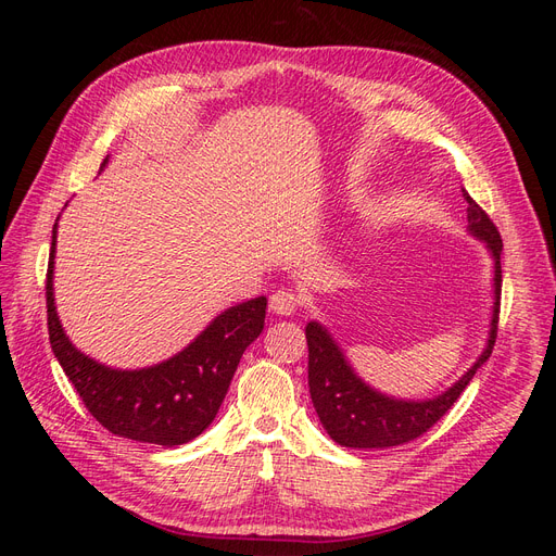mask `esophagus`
Returning <instances> with one entry per match:
<instances>
[{"instance_id":"34e87169","label":"esophagus","mask_w":556,"mask_h":556,"mask_svg":"<svg viewBox=\"0 0 556 556\" xmlns=\"http://www.w3.org/2000/svg\"><path fill=\"white\" fill-rule=\"evenodd\" d=\"M299 306V299L292 290H278L271 294V299H268V308H271L276 315H292Z\"/></svg>"}]
</instances>
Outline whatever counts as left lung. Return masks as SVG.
Returning a JSON list of instances; mask_svg holds the SVG:
<instances>
[{
	"label": "left lung",
	"instance_id": "obj_1",
	"mask_svg": "<svg viewBox=\"0 0 556 556\" xmlns=\"http://www.w3.org/2000/svg\"><path fill=\"white\" fill-rule=\"evenodd\" d=\"M468 201V233L484 243L494 260V304L490 333L480 357L468 371L450 384L445 392L433 399H396L378 392L376 387L364 382L355 368L350 366L341 345L319 323L306 325L308 341V387L315 413L323 422L325 431L343 447L355 450H382L415 441L417 435L429 431L439 419L454 406V401L473 380L478 368L490 359L496 327H498V306H501V233L494 223L473 199L464 192Z\"/></svg>",
	"mask_w": 556,
	"mask_h": 556
}]
</instances>
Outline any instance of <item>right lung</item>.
I'll return each instance as SVG.
<instances>
[{
  "label": "right lung",
  "mask_w": 556,
  "mask_h": 556,
  "mask_svg": "<svg viewBox=\"0 0 556 556\" xmlns=\"http://www.w3.org/2000/svg\"><path fill=\"white\" fill-rule=\"evenodd\" d=\"M106 164L109 157L102 169ZM55 245L58 223L46 276L48 339L90 415L111 433L129 441L174 447L197 439L220 410L245 348L264 329L266 296L223 311L169 359L131 371L111 368L83 355L62 329L53 292Z\"/></svg>",
  "instance_id": "1"
}]
</instances>
